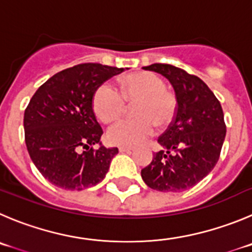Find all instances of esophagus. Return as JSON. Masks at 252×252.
Listing matches in <instances>:
<instances>
[{"label":"esophagus","instance_id":"1","mask_svg":"<svg viewBox=\"0 0 252 252\" xmlns=\"http://www.w3.org/2000/svg\"><path fill=\"white\" fill-rule=\"evenodd\" d=\"M119 152H121V153L133 152V148H131V147H119Z\"/></svg>","mask_w":252,"mask_h":252}]
</instances>
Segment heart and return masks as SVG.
Listing matches in <instances>:
<instances>
[{"instance_id":"obj_1","label":"heart","mask_w":252,"mask_h":252,"mask_svg":"<svg viewBox=\"0 0 252 252\" xmlns=\"http://www.w3.org/2000/svg\"><path fill=\"white\" fill-rule=\"evenodd\" d=\"M119 93L112 84L103 83L93 94V109L104 123H112L126 112V102L139 103L134 109L138 119L122 121L107 131L108 142L122 147H134L150 138L158 128H165L176 114L175 94L165 89L163 79L150 72L134 73L121 83Z\"/></svg>"}]
</instances>
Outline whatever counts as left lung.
<instances>
[{
    "mask_svg": "<svg viewBox=\"0 0 252 252\" xmlns=\"http://www.w3.org/2000/svg\"><path fill=\"white\" fill-rule=\"evenodd\" d=\"M165 77L175 93L178 108L173 123L159 137L163 149L142 170L149 188L180 192L210 173L220 157L226 126L218 98L199 77L171 64L143 67Z\"/></svg>",
    "mask_w": 252,
    "mask_h": 252,
    "instance_id": "left-lung-1",
    "label": "left lung"
}]
</instances>
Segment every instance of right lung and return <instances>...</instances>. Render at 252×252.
<instances>
[{
  "label": "right lung",
  "instance_id": "add662e5",
  "mask_svg": "<svg viewBox=\"0 0 252 252\" xmlns=\"http://www.w3.org/2000/svg\"><path fill=\"white\" fill-rule=\"evenodd\" d=\"M123 70L83 63L56 73L33 94L23 118L26 145L49 183L65 190H84L105 178L118 148L102 145L103 129L92 100L100 84ZM95 144L98 150L90 148ZM82 147L86 150L81 152Z\"/></svg>",
  "mask_w": 252,
  "mask_h": 252
}]
</instances>
